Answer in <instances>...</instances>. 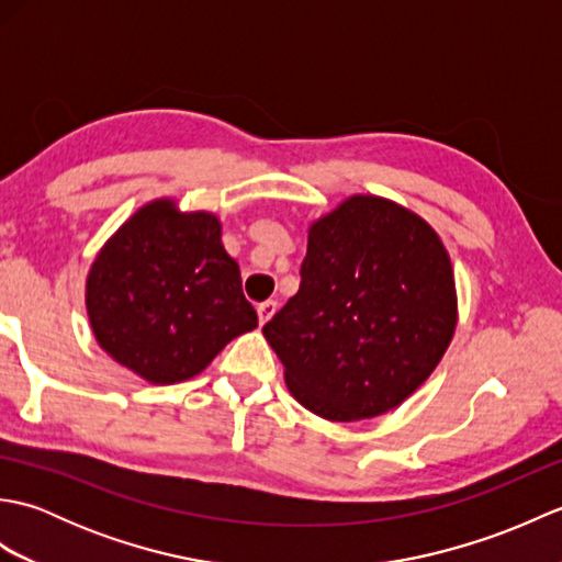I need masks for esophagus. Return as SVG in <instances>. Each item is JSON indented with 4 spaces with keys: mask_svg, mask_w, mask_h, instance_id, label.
<instances>
[{
    "mask_svg": "<svg viewBox=\"0 0 562 562\" xmlns=\"http://www.w3.org/2000/svg\"><path fill=\"white\" fill-rule=\"evenodd\" d=\"M274 312H278V302L268 300V302L258 304V321H260V326H262V324H268V321L272 318V314H274Z\"/></svg>",
    "mask_w": 562,
    "mask_h": 562,
    "instance_id": "obj_1",
    "label": "esophagus"
}]
</instances>
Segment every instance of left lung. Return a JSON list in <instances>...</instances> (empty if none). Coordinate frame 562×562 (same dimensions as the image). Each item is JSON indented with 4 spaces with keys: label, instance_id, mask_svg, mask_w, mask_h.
I'll return each mask as SVG.
<instances>
[{
    "label": "left lung",
    "instance_id": "1",
    "mask_svg": "<svg viewBox=\"0 0 562 562\" xmlns=\"http://www.w3.org/2000/svg\"><path fill=\"white\" fill-rule=\"evenodd\" d=\"M300 292L262 336L304 408L352 423L396 408L457 328L445 244L396 202L352 195L308 229Z\"/></svg>",
    "mask_w": 562,
    "mask_h": 562
}]
</instances>
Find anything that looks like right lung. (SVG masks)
Wrapping results in <instances>:
<instances>
[{
    "mask_svg": "<svg viewBox=\"0 0 562 562\" xmlns=\"http://www.w3.org/2000/svg\"><path fill=\"white\" fill-rule=\"evenodd\" d=\"M87 312L101 348L149 384L200 374L226 342L258 326L220 220L178 212L171 200L137 210L101 248Z\"/></svg>",
    "mask_w": 562,
    "mask_h": 562,
    "instance_id": "obj_1",
    "label": "right lung"
}]
</instances>
